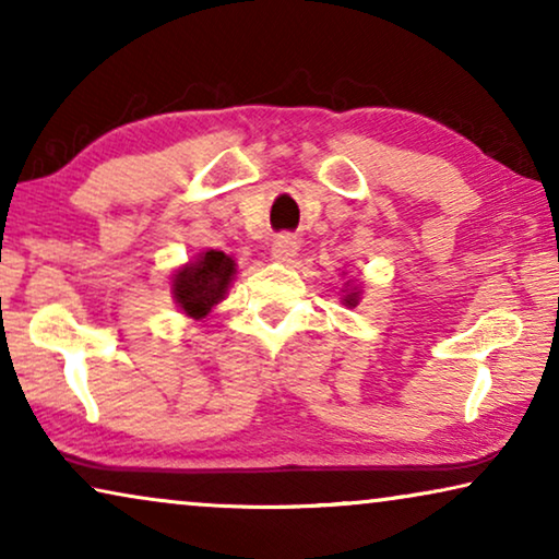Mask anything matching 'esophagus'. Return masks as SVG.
<instances>
[{
  "instance_id": "obj_1",
  "label": "esophagus",
  "mask_w": 559,
  "mask_h": 559,
  "mask_svg": "<svg viewBox=\"0 0 559 559\" xmlns=\"http://www.w3.org/2000/svg\"><path fill=\"white\" fill-rule=\"evenodd\" d=\"M295 254H297L295 236L280 234L277 239L272 241V259H274V262H293Z\"/></svg>"
}]
</instances>
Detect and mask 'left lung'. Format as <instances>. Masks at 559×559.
I'll return each instance as SVG.
<instances>
[{"label": "left lung", "mask_w": 559, "mask_h": 559, "mask_svg": "<svg viewBox=\"0 0 559 559\" xmlns=\"http://www.w3.org/2000/svg\"><path fill=\"white\" fill-rule=\"evenodd\" d=\"M346 285H350V280L346 282ZM343 293V297H341V302L346 305V308H356L358 305V300H361V289L358 287H348V289H341Z\"/></svg>", "instance_id": "1"}]
</instances>
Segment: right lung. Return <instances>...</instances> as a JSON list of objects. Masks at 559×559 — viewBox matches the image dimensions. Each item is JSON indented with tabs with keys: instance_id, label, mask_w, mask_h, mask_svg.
Listing matches in <instances>:
<instances>
[{
	"instance_id": "obj_1",
	"label": "right lung",
	"mask_w": 559,
	"mask_h": 559,
	"mask_svg": "<svg viewBox=\"0 0 559 559\" xmlns=\"http://www.w3.org/2000/svg\"><path fill=\"white\" fill-rule=\"evenodd\" d=\"M236 274V262L224 251L209 249L173 274V297L188 318L201 320L224 300Z\"/></svg>"
}]
</instances>
